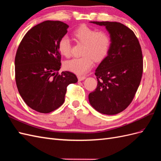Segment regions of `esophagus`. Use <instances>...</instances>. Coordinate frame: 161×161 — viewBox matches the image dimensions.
<instances>
[{
	"instance_id": "esophagus-1",
	"label": "esophagus",
	"mask_w": 161,
	"mask_h": 161,
	"mask_svg": "<svg viewBox=\"0 0 161 161\" xmlns=\"http://www.w3.org/2000/svg\"><path fill=\"white\" fill-rule=\"evenodd\" d=\"M77 79L79 81H82L86 79V76H81V75H78L77 76Z\"/></svg>"
}]
</instances>
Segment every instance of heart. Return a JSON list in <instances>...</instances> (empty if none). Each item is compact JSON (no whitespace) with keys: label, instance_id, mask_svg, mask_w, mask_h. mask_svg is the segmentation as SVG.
<instances>
[{"label":"heart","instance_id":"obj_1","mask_svg":"<svg viewBox=\"0 0 161 161\" xmlns=\"http://www.w3.org/2000/svg\"><path fill=\"white\" fill-rule=\"evenodd\" d=\"M73 35L79 42L84 44L81 51L83 56L65 61L64 67L69 71L81 75L91 69L94 60L101 62L105 59L112 45V39L106 32L97 31L87 26L78 28L74 31ZM58 49L62 56H71V43L67 36H64L60 39Z\"/></svg>","mask_w":161,"mask_h":161}]
</instances>
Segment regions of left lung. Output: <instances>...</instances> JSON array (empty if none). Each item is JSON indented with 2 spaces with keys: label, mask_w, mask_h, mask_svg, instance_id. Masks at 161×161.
Masks as SVG:
<instances>
[{
  "label": "left lung",
  "mask_w": 161,
  "mask_h": 161,
  "mask_svg": "<svg viewBox=\"0 0 161 161\" xmlns=\"http://www.w3.org/2000/svg\"><path fill=\"white\" fill-rule=\"evenodd\" d=\"M105 26L112 45L95 71L97 86L88 95L90 103L106 115L120 113L133 101L141 82L143 55L133 31L116 22H91Z\"/></svg>",
  "instance_id": "obj_1"
}]
</instances>
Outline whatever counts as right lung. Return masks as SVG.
Listing matches in <instances>:
<instances>
[{
  "mask_svg": "<svg viewBox=\"0 0 161 161\" xmlns=\"http://www.w3.org/2000/svg\"><path fill=\"white\" fill-rule=\"evenodd\" d=\"M69 26L60 21H45L32 27L20 42L15 58V77L18 92L26 105L47 114L63 104L67 86L77 82L75 74L58 73L60 39Z\"/></svg>",
  "mask_w": 161,
  "mask_h": 161,
  "instance_id": "right-lung-1",
  "label": "right lung"
}]
</instances>
